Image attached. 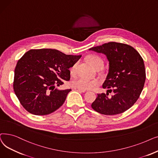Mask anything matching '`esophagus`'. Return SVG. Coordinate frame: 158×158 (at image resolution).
Wrapping results in <instances>:
<instances>
[{
  "label": "esophagus",
  "instance_id": "esophagus-1",
  "mask_svg": "<svg viewBox=\"0 0 158 158\" xmlns=\"http://www.w3.org/2000/svg\"><path fill=\"white\" fill-rule=\"evenodd\" d=\"M75 90L79 91V92H81V93H85L86 91L85 90H81V89H75Z\"/></svg>",
  "mask_w": 158,
  "mask_h": 158
}]
</instances>
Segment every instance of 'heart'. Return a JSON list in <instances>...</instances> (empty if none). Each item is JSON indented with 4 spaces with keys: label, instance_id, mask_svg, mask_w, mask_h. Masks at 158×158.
Here are the masks:
<instances>
[{
    "label": "heart",
    "instance_id": "1",
    "mask_svg": "<svg viewBox=\"0 0 158 158\" xmlns=\"http://www.w3.org/2000/svg\"><path fill=\"white\" fill-rule=\"evenodd\" d=\"M87 61L89 64H91L95 69L101 68L103 66V62L102 59L97 55H90L86 58ZM77 64H74L70 68V73L71 74L75 73V69H76ZM100 81L96 80H89L85 78L80 77L73 80L71 83L72 86L75 89H79L81 90H91L94 89L97 85H98Z\"/></svg>",
    "mask_w": 158,
    "mask_h": 158
}]
</instances>
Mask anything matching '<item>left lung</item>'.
I'll list each match as a JSON object with an SVG mask.
<instances>
[{
  "label": "left lung",
  "mask_w": 158,
  "mask_h": 158,
  "mask_svg": "<svg viewBox=\"0 0 158 158\" xmlns=\"http://www.w3.org/2000/svg\"><path fill=\"white\" fill-rule=\"evenodd\" d=\"M89 50L106 55L109 62V73L103 84L107 94H98L92 108L104 115L121 114L136 102L143 89L146 73L143 60L128 44L110 42ZM111 92L114 95L108 96Z\"/></svg>",
  "instance_id": "left-lung-1"
}]
</instances>
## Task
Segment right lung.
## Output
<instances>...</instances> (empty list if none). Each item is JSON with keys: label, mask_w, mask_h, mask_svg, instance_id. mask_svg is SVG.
Masks as SVG:
<instances>
[{"label": "right lung", "mask_w": 158, "mask_h": 158, "mask_svg": "<svg viewBox=\"0 0 158 158\" xmlns=\"http://www.w3.org/2000/svg\"><path fill=\"white\" fill-rule=\"evenodd\" d=\"M81 56L52 49L27 51L19 60L13 80L14 92L22 107L35 115H47L60 107L71 89L56 87L70 80L69 69Z\"/></svg>", "instance_id": "right-lung-1"}]
</instances>
